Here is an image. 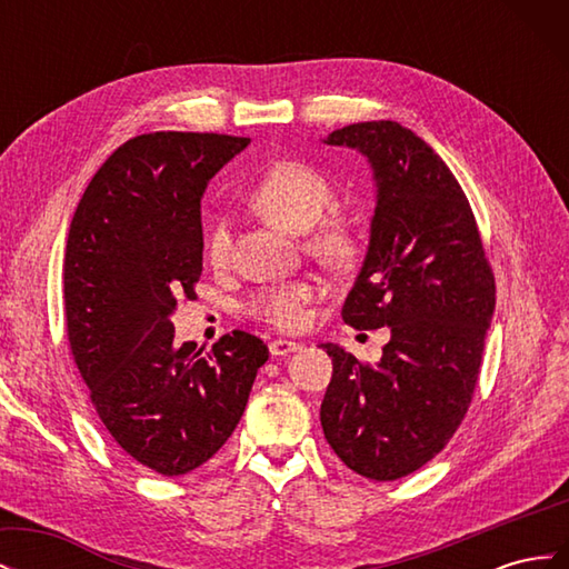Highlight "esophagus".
<instances>
[{
	"mask_svg": "<svg viewBox=\"0 0 569 569\" xmlns=\"http://www.w3.org/2000/svg\"><path fill=\"white\" fill-rule=\"evenodd\" d=\"M268 349H270V356L278 358V356H287L291 351H297L299 343L297 341H289V339H274V341L268 343Z\"/></svg>",
	"mask_w": 569,
	"mask_h": 569,
	"instance_id": "esophagus-1",
	"label": "esophagus"
}]
</instances>
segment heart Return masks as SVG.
<instances>
[{
  "label": "heart",
  "instance_id": "b5f03b06",
  "mask_svg": "<svg viewBox=\"0 0 569 569\" xmlns=\"http://www.w3.org/2000/svg\"><path fill=\"white\" fill-rule=\"evenodd\" d=\"M253 203L266 216L274 218L289 230H308L330 209L335 199L332 182L318 168L301 161H280L270 166L251 189ZM311 249L330 263H349L356 256V239L341 220H325L311 234ZM206 256L213 266H226L230 258V228L226 218H218L209 239ZM320 287L311 280L274 282L256 291L247 303V313L278 330H299L308 320V303L316 301Z\"/></svg>",
  "mask_w": 569,
  "mask_h": 569
}]
</instances>
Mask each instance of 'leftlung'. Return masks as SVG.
Wrapping results in <instances>:
<instances>
[{
	"label": "left lung",
	"mask_w": 569,
	"mask_h": 569,
	"mask_svg": "<svg viewBox=\"0 0 569 569\" xmlns=\"http://www.w3.org/2000/svg\"><path fill=\"white\" fill-rule=\"evenodd\" d=\"M363 153L377 184L363 268L341 308L356 330L389 327L377 366L337 343L320 406L327 443L353 472L391 481L456 435L477 387L496 306L470 201L439 153L396 120L327 134Z\"/></svg>",
	"instance_id": "8db88e82"
}]
</instances>
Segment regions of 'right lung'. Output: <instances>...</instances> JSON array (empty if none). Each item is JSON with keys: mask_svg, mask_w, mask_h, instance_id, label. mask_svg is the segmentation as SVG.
Wrapping results in <instances>:
<instances>
[{"mask_svg": "<svg viewBox=\"0 0 569 569\" xmlns=\"http://www.w3.org/2000/svg\"><path fill=\"white\" fill-rule=\"evenodd\" d=\"M249 137L149 132L120 144L78 203L63 258L66 332L99 420L130 458L178 477L230 439L266 343L242 330L209 356L176 347L178 297L203 263L201 197Z\"/></svg>", "mask_w": 569, "mask_h": 569, "instance_id": "1", "label": "right lung"}]
</instances>
